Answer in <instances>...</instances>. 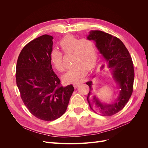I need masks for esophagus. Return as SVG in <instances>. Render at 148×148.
I'll return each mask as SVG.
<instances>
[{"label":"esophagus","mask_w":148,"mask_h":148,"mask_svg":"<svg viewBox=\"0 0 148 148\" xmlns=\"http://www.w3.org/2000/svg\"><path fill=\"white\" fill-rule=\"evenodd\" d=\"M79 85H80V84H79V83H74V84H73V86H74V87L75 89L78 88Z\"/></svg>","instance_id":"esophagus-1"}]
</instances>
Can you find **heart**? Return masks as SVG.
Listing matches in <instances>:
<instances>
[{
    "instance_id": "heart-1",
    "label": "heart",
    "mask_w": 148,
    "mask_h": 148,
    "mask_svg": "<svg viewBox=\"0 0 148 148\" xmlns=\"http://www.w3.org/2000/svg\"><path fill=\"white\" fill-rule=\"evenodd\" d=\"M60 46L65 54L73 55L71 62L73 66L62 76V79L68 83L82 82L86 75L88 69H91L96 64L97 52L94 42L88 38L79 40L72 35H67L60 41ZM50 58L52 65L58 71H64L60 51L53 50Z\"/></svg>"
}]
</instances>
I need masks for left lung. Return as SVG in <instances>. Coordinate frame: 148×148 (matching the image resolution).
I'll return each mask as SVG.
<instances>
[{"label":"left lung","mask_w":148,"mask_h":148,"mask_svg":"<svg viewBox=\"0 0 148 148\" xmlns=\"http://www.w3.org/2000/svg\"><path fill=\"white\" fill-rule=\"evenodd\" d=\"M87 38L95 42L119 89L115 101L104 103L96 96L92 95V82H88L86 84L90 90L88 102L95 113L103 116H112L123 109L133 93L134 79L133 61L126 47L117 37L101 30H90Z\"/></svg>","instance_id":"1"}]
</instances>
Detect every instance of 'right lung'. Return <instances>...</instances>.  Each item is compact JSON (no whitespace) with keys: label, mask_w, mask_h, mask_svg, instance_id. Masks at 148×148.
I'll return each mask as SVG.
<instances>
[{"label":"right lung","mask_w":148,"mask_h":148,"mask_svg":"<svg viewBox=\"0 0 148 148\" xmlns=\"http://www.w3.org/2000/svg\"><path fill=\"white\" fill-rule=\"evenodd\" d=\"M53 36L44 35L26 44L16 66V82L23 103L36 118L46 121L63 115L74 88L60 86L52 69Z\"/></svg>","instance_id":"right-lung-1"}]
</instances>
